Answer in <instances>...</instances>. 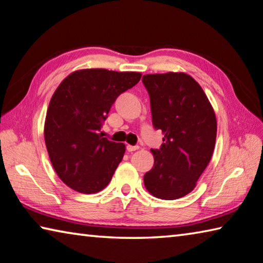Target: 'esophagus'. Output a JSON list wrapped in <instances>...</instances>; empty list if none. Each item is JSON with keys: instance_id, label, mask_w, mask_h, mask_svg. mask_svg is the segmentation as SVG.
Masks as SVG:
<instances>
[{"instance_id": "1", "label": "esophagus", "mask_w": 263, "mask_h": 263, "mask_svg": "<svg viewBox=\"0 0 263 263\" xmlns=\"http://www.w3.org/2000/svg\"><path fill=\"white\" fill-rule=\"evenodd\" d=\"M126 148L128 152H133V151H137V149H139V146L138 145H135V146H133V145H127Z\"/></svg>"}]
</instances>
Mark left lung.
I'll list each match as a JSON object with an SVG mask.
<instances>
[{"instance_id": "obj_1", "label": "left lung", "mask_w": 263, "mask_h": 263, "mask_svg": "<svg viewBox=\"0 0 263 263\" xmlns=\"http://www.w3.org/2000/svg\"><path fill=\"white\" fill-rule=\"evenodd\" d=\"M143 84L149 96L153 127L165 135L160 148L151 149L154 165L144 176V184L154 197L176 200L194 190L211 160L215 114L190 74H145Z\"/></svg>"}]
</instances>
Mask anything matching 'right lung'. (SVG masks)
<instances>
[{
    "label": "right lung",
    "instance_id": "add662e5",
    "mask_svg": "<svg viewBox=\"0 0 263 263\" xmlns=\"http://www.w3.org/2000/svg\"><path fill=\"white\" fill-rule=\"evenodd\" d=\"M139 72L85 69L69 74L50 101L44 139L61 180L85 194L102 191L122 161L125 145L99 134L120 93L140 81Z\"/></svg>",
    "mask_w": 263,
    "mask_h": 263
}]
</instances>
